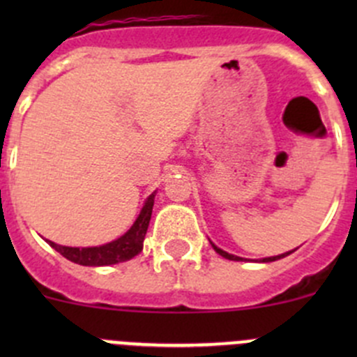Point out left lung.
Wrapping results in <instances>:
<instances>
[{"label":"left lung","mask_w":357,"mask_h":357,"mask_svg":"<svg viewBox=\"0 0 357 357\" xmlns=\"http://www.w3.org/2000/svg\"><path fill=\"white\" fill-rule=\"evenodd\" d=\"M211 243H212V242H211ZM212 247H214V250L218 252L219 255H222V257H225V259H229V261H243V257H236V255H233V254H228V252H225V250H222V248L215 247L214 243H212ZM291 252H294V250H290V252H285V254H280V255H273V257H266V259H262V262H273V261H278V259H282V257H287V255L291 254Z\"/></svg>","instance_id":"8db88e82"}]
</instances>
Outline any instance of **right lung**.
I'll return each mask as SVG.
<instances>
[{"label": "right lung", "instance_id": "right-lung-1", "mask_svg": "<svg viewBox=\"0 0 357 357\" xmlns=\"http://www.w3.org/2000/svg\"><path fill=\"white\" fill-rule=\"evenodd\" d=\"M153 199H155V193L149 197L143 205L142 212H139L138 219L135 221V225L131 226L128 233L121 236V238L114 240V242L105 243V245L100 247H63L59 245L55 242L48 243L55 248L56 252L68 259V261L75 262V264L81 266H109V264H117V262H124L132 259L135 255H138L143 248V240H145L146 229H149L150 218H152V208H153Z\"/></svg>", "mask_w": 357, "mask_h": 357}]
</instances>
